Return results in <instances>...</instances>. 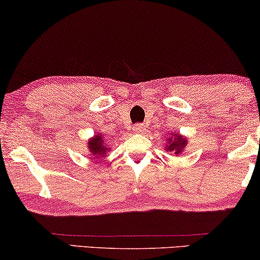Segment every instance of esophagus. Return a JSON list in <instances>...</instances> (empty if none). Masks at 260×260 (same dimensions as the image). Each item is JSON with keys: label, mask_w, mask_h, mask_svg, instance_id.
<instances>
[{"label": "esophagus", "mask_w": 260, "mask_h": 260, "mask_svg": "<svg viewBox=\"0 0 260 260\" xmlns=\"http://www.w3.org/2000/svg\"><path fill=\"white\" fill-rule=\"evenodd\" d=\"M146 130V125H144V124H135V125L133 126V131L134 133H136V134H141V133H143V131Z\"/></svg>", "instance_id": "34e87169"}]
</instances>
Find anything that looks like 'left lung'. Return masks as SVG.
I'll use <instances>...</instances> for the list:
<instances>
[{
  "mask_svg": "<svg viewBox=\"0 0 260 260\" xmlns=\"http://www.w3.org/2000/svg\"><path fill=\"white\" fill-rule=\"evenodd\" d=\"M168 146L166 149L170 150V151H175L174 154H179L180 150L183 149L185 143H186V140L185 138H183L181 136H177V134L174 135V137H168Z\"/></svg>",
  "mask_w": 260,
  "mask_h": 260,
  "instance_id": "1",
  "label": "left lung"
}]
</instances>
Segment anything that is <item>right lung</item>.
I'll return each instance as SVG.
<instances>
[{"label":"right lung","instance_id":"obj_1","mask_svg":"<svg viewBox=\"0 0 260 260\" xmlns=\"http://www.w3.org/2000/svg\"><path fill=\"white\" fill-rule=\"evenodd\" d=\"M88 148L90 149V153L94 155H98V156H104L106 151V146H104V137H101L100 135H98L93 138V140L89 141Z\"/></svg>","mask_w":260,"mask_h":260}]
</instances>
